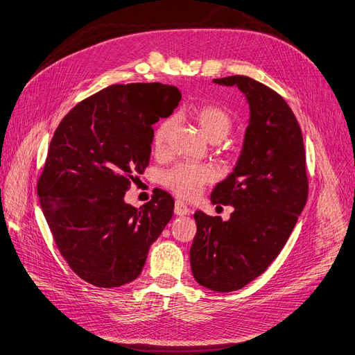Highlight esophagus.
I'll use <instances>...</instances> for the list:
<instances>
[{"label": "esophagus", "instance_id": "esophagus-1", "mask_svg": "<svg viewBox=\"0 0 355 355\" xmlns=\"http://www.w3.org/2000/svg\"><path fill=\"white\" fill-rule=\"evenodd\" d=\"M174 212H175V215H178V216H184V215H189L190 214V209L182 203L181 200H177L175 202V206H174Z\"/></svg>", "mask_w": 355, "mask_h": 355}]
</instances>
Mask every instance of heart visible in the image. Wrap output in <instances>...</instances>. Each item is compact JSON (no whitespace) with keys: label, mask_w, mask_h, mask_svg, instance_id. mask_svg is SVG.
I'll list each match as a JSON object with an SVG mask.
<instances>
[{"label":"heart","mask_w":355,"mask_h":355,"mask_svg":"<svg viewBox=\"0 0 355 355\" xmlns=\"http://www.w3.org/2000/svg\"><path fill=\"white\" fill-rule=\"evenodd\" d=\"M190 116L198 123L203 136L212 143L225 139L232 128V118L218 105H200L190 111ZM173 123L162 121L153 135V148L156 152H164ZM211 180V169L193 164H178L164 174V184L180 198L193 199L198 196L206 182Z\"/></svg>","instance_id":"obj_1"}]
</instances>
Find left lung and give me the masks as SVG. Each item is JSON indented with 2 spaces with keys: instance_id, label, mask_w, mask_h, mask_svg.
I'll use <instances>...</instances> for the list:
<instances>
[{
  "instance_id": "obj_1",
  "label": "left lung",
  "mask_w": 355,
  "mask_h": 355,
  "mask_svg": "<svg viewBox=\"0 0 355 355\" xmlns=\"http://www.w3.org/2000/svg\"><path fill=\"white\" fill-rule=\"evenodd\" d=\"M214 83L239 87L250 118L237 165L211 193L214 205H231L234 211L228 220L194 214L190 265L202 286L231 293L278 257L306 206L309 181L303 135L284 98L245 76Z\"/></svg>"
}]
</instances>
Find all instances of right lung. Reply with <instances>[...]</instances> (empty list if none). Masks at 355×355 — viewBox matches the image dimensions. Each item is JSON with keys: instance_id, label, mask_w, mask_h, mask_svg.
I'll return each mask as SVG.
<instances>
[{"instance_id": "1", "label": "right lung", "mask_w": 355, "mask_h": 355, "mask_svg": "<svg viewBox=\"0 0 355 355\" xmlns=\"http://www.w3.org/2000/svg\"><path fill=\"white\" fill-rule=\"evenodd\" d=\"M180 99L169 85H112L57 127L37 194L60 253L83 281L99 288L135 281L173 218L174 199L164 190L140 209L124 194L149 165L153 124Z\"/></svg>"}]
</instances>
